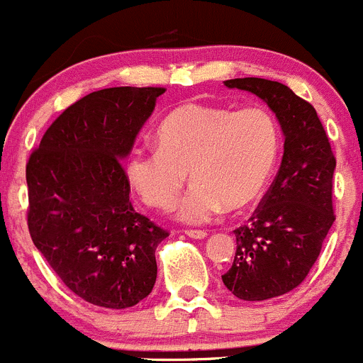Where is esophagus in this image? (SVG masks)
I'll list each match as a JSON object with an SVG mask.
<instances>
[{
	"instance_id": "esophagus-1",
	"label": "esophagus",
	"mask_w": 363,
	"mask_h": 363,
	"mask_svg": "<svg viewBox=\"0 0 363 363\" xmlns=\"http://www.w3.org/2000/svg\"><path fill=\"white\" fill-rule=\"evenodd\" d=\"M185 233H187L191 239H198V240H203V239H206V237H208V233H206L205 230H187Z\"/></svg>"
}]
</instances>
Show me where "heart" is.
<instances>
[{
	"label": "heart",
	"mask_w": 363,
	"mask_h": 363,
	"mask_svg": "<svg viewBox=\"0 0 363 363\" xmlns=\"http://www.w3.org/2000/svg\"><path fill=\"white\" fill-rule=\"evenodd\" d=\"M153 150L126 162L132 187L146 205L171 210L191 176L179 220L201 224L226 210H242L267 187L281 151V128L265 106L233 110L187 103L171 110L155 132Z\"/></svg>",
	"instance_id": "heart-1"
}]
</instances>
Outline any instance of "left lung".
<instances>
[{"instance_id": "left-lung-1", "label": "left lung", "mask_w": 363, "mask_h": 363, "mask_svg": "<svg viewBox=\"0 0 363 363\" xmlns=\"http://www.w3.org/2000/svg\"><path fill=\"white\" fill-rule=\"evenodd\" d=\"M258 96L281 126V165L247 224L233 230L237 251L223 283L244 301H264L296 289L320 253L335 220L337 160L315 108L287 85L264 78L224 82Z\"/></svg>"}]
</instances>
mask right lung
Returning a JSON list of instances; mask_svg holds the SVG:
<instances>
[{
  "instance_id": "right-lung-1",
  "label": "right lung",
  "mask_w": 363,
  "mask_h": 363,
  "mask_svg": "<svg viewBox=\"0 0 363 363\" xmlns=\"http://www.w3.org/2000/svg\"><path fill=\"white\" fill-rule=\"evenodd\" d=\"M164 92H91L53 121L26 164L33 244L69 291L103 308H130L157 281L155 250L169 233L133 210L121 160Z\"/></svg>"
}]
</instances>
